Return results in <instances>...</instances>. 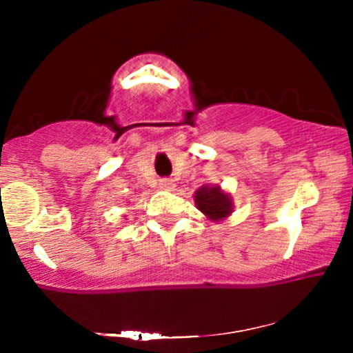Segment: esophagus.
<instances>
[{
	"mask_svg": "<svg viewBox=\"0 0 353 353\" xmlns=\"http://www.w3.org/2000/svg\"><path fill=\"white\" fill-rule=\"evenodd\" d=\"M159 188L163 190H172L174 188H176V184H174V182L169 181V179H163L159 182Z\"/></svg>",
	"mask_w": 353,
	"mask_h": 353,
	"instance_id": "esophagus-1",
	"label": "esophagus"
}]
</instances>
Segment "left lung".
<instances>
[{"mask_svg": "<svg viewBox=\"0 0 353 353\" xmlns=\"http://www.w3.org/2000/svg\"><path fill=\"white\" fill-rule=\"evenodd\" d=\"M196 208L209 219L210 222L225 221L234 212V202L229 192L221 185L204 184L194 192Z\"/></svg>", "mask_w": 353, "mask_h": 353, "instance_id": "1", "label": "left lung"}]
</instances>
